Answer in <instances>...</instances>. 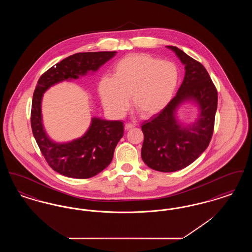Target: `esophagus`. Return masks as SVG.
I'll return each mask as SVG.
<instances>
[{
    "label": "esophagus",
    "instance_id": "1",
    "mask_svg": "<svg viewBox=\"0 0 252 252\" xmlns=\"http://www.w3.org/2000/svg\"><path fill=\"white\" fill-rule=\"evenodd\" d=\"M135 126V125H133V124H126V126H125V129L126 130H129V129H131Z\"/></svg>",
    "mask_w": 252,
    "mask_h": 252
}]
</instances>
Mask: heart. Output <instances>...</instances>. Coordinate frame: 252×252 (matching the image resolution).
Instances as JSON below:
<instances>
[{
    "instance_id": "heart-1",
    "label": "heart",
    "mask_w": 252,
    "mask_h": 252,
    "mask_svg": "<svg viewBox=\"0 0 252 252\" xmlns=\"http://www.w3.org/2000/svg\"><path fill=\"white\" fill-rule=\"evenodd\" d=\"M179 81L180 71L175 63L133 54L115 64L113 77L101 79L99 94L104 106L116 117L126 112L130 95L135 108L144 116H153L169 105Z\"/></svg>"
}]
</instances>
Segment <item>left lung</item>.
I'll return each mask as SVG.
<instances>
[{"label":"left lung","instance_id":"8db88e82","mask_svg":"<svg viewBox=\"0 0 252 252\" xmlns=\"http://www.w3.org/2000/svg\"><path fill=\"white\" fill-rule=\"evenodd\" d=\"M172 50L185 66V75L176 96L158 114L142 124L144 140L142 158L151 169L176 172L187 167L200 156L213 136L217 92L207 70L180 49ZM190 102L198 108V116L191 123L181 122L177 111Z\"/></svg>","mask_w":252,"mask_h":252}]
</instances>
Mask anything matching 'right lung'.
<instances>
[{"mask_svg":"<svg viewBox=\"0 0 252 252\" xmlns=\"http://www.w3.org/2000/svg\"><path fill=\"white\" fill-rule=\"evenodd\" d=\"M117 52H89L70 56L44 72L37 81L31 110V126L36 144L49 165L72 179L93 178L108 167L115 147L124 136V123L93 117L84 134L68 142H56L45 130L41 103L43 94L55 85L94 74Z\"/></svg>","mask_w":252,"mask_h":252,"instance_id":"1","label":"right lung"}]
</instances>
